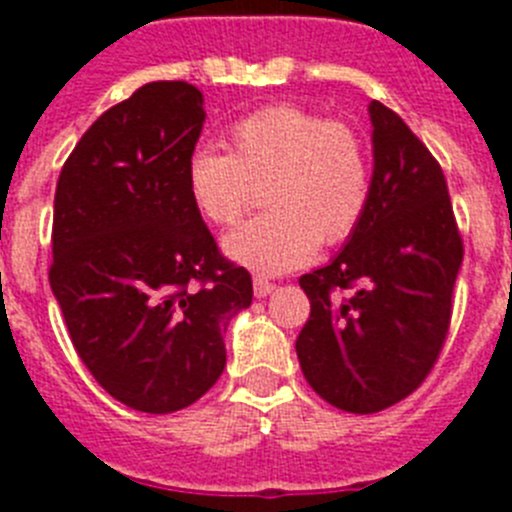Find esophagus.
<instances>
[{
	"label": "esophagus",
	"mask_w": 512,
	"mask_h": 512,
	"mask_svg": "<svg viewBox=\"0 0 512 512\" xmlns=\"http://www.w3.org/2000/svg\"><path fill=\"white\" fill-rule=\"evenodd\" d=\"M274 289H277V287H274V284H271L269 279H261V277L253 279V295L259 297V300H261V297H269L271 292H274Z\"/></svg>",
	"instance_id": "34e87169"
}]
</instances>
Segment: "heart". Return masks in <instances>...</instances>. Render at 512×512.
<instances>
[{"label":"heart","mask_w":512,"mask_h":512,"mask_svg":"<svg viewBox=\"0 0 512 512\" xmlns=\"http://www.w3.org/2000/svg\"><path fill=\"white\" fill-rule=\"evenodd\" d=\"M230 151L194 148L189 197L217 225H233L264 187L271 212L238 225L223 253L261 277L305 266L320 243L336 246L359 228L372 202V151L346 122L297 104L261 107L235 120Z\"/></svg>","instance_id":"obj_1"}]
</instances>
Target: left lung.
<instances>
[{
  "mask_svg": "<svg viewBox=\"0 0 512 512\" xmlns=\"http://www.w3.org/2000/svg\"><path fill=\"white\" fill-rule=\"evenodd\" d=\"M372 202L346 246L300 279L307 384L333 408L379 413L418 390L441 351L464 246L446 179L400 115L369 104Z\"/></svg>",
  "mask_w": 512,
  "mask_h": 512,
  "instance_id": "8db88e82",
  "label": "left lung"
}]
</instances>
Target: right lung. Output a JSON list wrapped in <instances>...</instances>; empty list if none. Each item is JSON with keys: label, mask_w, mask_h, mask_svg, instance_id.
Instances as JSON below:
<instances>
[{"label": "right lung", "mask_w": 512, "mask_h": 512, "mask_svg": "<svg viewBox=\"0 0 512 512\" xmlns=\"http://www.w3.org/2000/svg\"><path fill=\"white\" fill-rule=\"evenodd\" d=\"M205 97L151 81L104 112L63 164L51 289L76 354L128 408L174 413L225 369L223 330L253 300L189 197Z\"/></svg>", "instance_id": "add662e5"}]
</instances>
